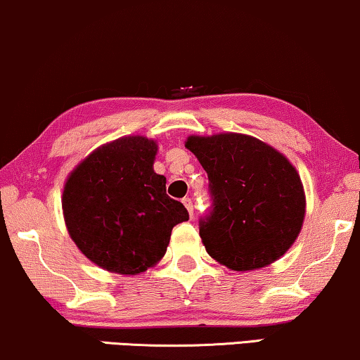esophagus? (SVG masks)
I'll use <instances>...</instances> for the list:
<instances>
[{
    "label": "esophagus",
    "mask_w": 360,
    "mask_h": 360,
    "mask_svg": "<svg viewBox=\"0 0 360 360\" xmlns=\"http://www.w3.org/2000/svg\"><path fill=\"white\" fill-rule=\"evenodd\" d=\"M182 204H184V207L187 209V212H189L191 217L194 215V202H192V199H189V197H186V199H182Z\"/></svg>",
    "instance_id": "obj_1"
}]
</instances>
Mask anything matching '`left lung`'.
Wrapping results in <instances>:
<instances>
[{"label":"left lung","mask_w":360,"mask_h":360,"mask_svg":"<svg viewBox=\"0 0 360 360\" xmlns=\"http://www.w3.org/2000/svg\"><path fill=\"white\" fill-rule=\"evenodd\" d=\"M186 148L209 176L214 209L199 231L207 252L238 272L285 255L300 235L307 207L295 166L259 139L233 131L191 135Z\"/></svg>","instance_id":"left-lung-1"}]
</instances>
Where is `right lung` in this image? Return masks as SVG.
<instances>
[{
  "mask_svg": "<svg viewBox=\"0 0 360 360\" xmlns=\"http://www.w3.org/2000/svg\"><path fill=\"white\" fill-rule=\"evenodd\" d=\"M158 143L141 135L101 145L63 186L62 209L78 250L96 266L136 276L158 264L173 226L189 220L153 169Z\"/></svg>",
  "mask_w": 360,
  "mask_h": 360,
  "instance_id": "add662e5",
  "label": "right lung"
}]
</instances>
